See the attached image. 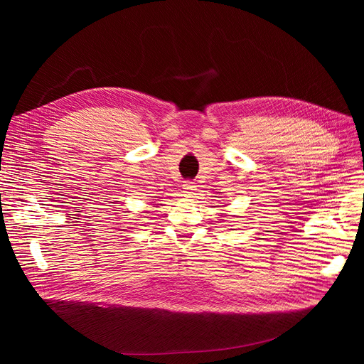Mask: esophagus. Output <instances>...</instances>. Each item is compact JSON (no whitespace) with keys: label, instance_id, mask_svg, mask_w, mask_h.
Returning a JSON list of instances; mask_svg holds the SVG:
<instances>
[{"label":"esophagus","instance_id":"esophagus-1","mask_svg":"<svg viewBox=\"0 0 364 364\" xmlns=\"http://www.w3.org/2000/svg\"><path fill=\"white\" fill-rule=\"evenodd\" d=\"M182 186H183V193L188 194V196H191L194 193V190H196V185L191 181H185Z\"/></svg>","mask_w":364,"mask_h":364}]
</instances>
